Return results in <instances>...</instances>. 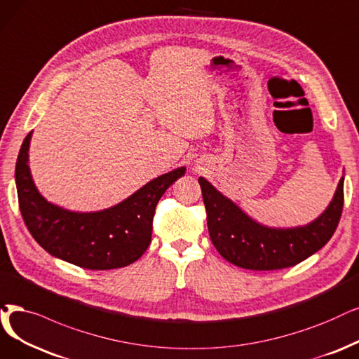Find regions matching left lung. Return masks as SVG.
<instances>
[{"label": "left lung", "mask_w": 359, "mask_h": 359, "mask_svg": "<svg viewBox=\"0 0 359 359\" xmlns=\"http://www.w3.org/2000/svg\"><path fill=\"white\" fill-rule=\"evenodd\" d=\"M343 181L341 177L333 200L315 221L304 226L271 228L253 221L233 200L200 177L213 246L228 262L255 271L289 268L305 261L336 231L343 209Z\"/></svg>", "instance_id": "1"}]
</instances>
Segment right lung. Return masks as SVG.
Instances as JSON below:
<instances>
[{
  "label": "right lung",
  "instance_id": "1",
  "mask_svg": "<svg viewBox=\"0 0 359 359\" xmlns=\"http://www.w3.org/2000/svg\"><path fill=\"white\" fill-rule=\"evenodd\" d=\"M26 135L16 163V187L23 221L41 248L85 269H114L135 262L151 241L157 202L178 178L181 166L142 185L133 196L98 212H72L41 196L31 175Z\"/></svg>",
  "mask_w": 359,
  "mask_h": 359
}]
</instances>
